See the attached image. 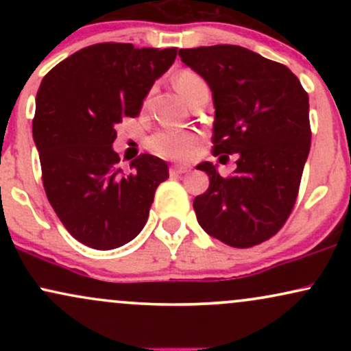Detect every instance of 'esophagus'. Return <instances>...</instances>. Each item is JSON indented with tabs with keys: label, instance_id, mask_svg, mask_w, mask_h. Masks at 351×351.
<instances>
[{
	"label": "esophagus",
	"instance_id": "1",
	"mask_svg": "<svg viewBox=\"0 0 351 351\" xmlns=\"http://www.w3.org/2000/svg\"><path fill=\"white\" fill-rule=\"evenodd\" d=\"M189 170V167L186 165H173L170 168V173L171 175H183V173H186Z\"/></svg>",
	"mask_w": 351,
	"mask_h": 351
}]
</instances>
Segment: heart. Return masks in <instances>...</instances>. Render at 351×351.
Listing matches in <instances>:
<instances>
[{"label":"heart","instance_id":"heart-1","mask_svg":"<svg viewBox=\"0 0 351 351\" xmlns=\"http://www.w3.org/2000/svg\"><path fill=\"white\" fill-rule=\"evenodd\" d=\"M206 86L203 79L193 71H181L175 77L176 90L186 100L195 88ZM198 142L196 134L189 130H163L150 138V148L165 158H184Z\"/></svg>","mask_w":351,"mask_h":351}]
</instances>
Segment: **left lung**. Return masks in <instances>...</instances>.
Returning a JSON list of instances; mask_svg holds the SVG:
<instances>
[{
    "instance_id": "obj_1",
    "label": "left lung",
    "mask_w": 351,
    "mask_h": 351,
    "mask_svg": "<svg viewBox=\"0 0 351 351\" xmlns=\"http://www.w3.org/2000/svg\"><path fill=\"white\" fill-rule=\"evenodd\" d=\"M184 64L211 88L213 153L234 155L223 178L199 163L209 188L193 201L209 236L231 247H252L284 226L310 152L308 95L295 74L276 60L232 44L180 49Z\"/></svg>"
}]
</instances>
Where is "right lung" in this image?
Listing matches in <instances>:
<instances>
[{"instance_id":"add662e5","label":"right lung","mask_w":351,"mask_h":351,"mask_svg":"<svg viewBox=\"0 0 351 351\" xmlns=\"http://www.w3.org/2000/svg\"><path fill=\"white\" fill-rule=\"evenodd\" d=\"M176 47L102 43L84 47L43 79L33 138L52 209L79 243L99 251L138 236L168 165L140 155L120 167L115 125L136 117L156 79L175 62Z\"/></svg>"}]
</instances>
